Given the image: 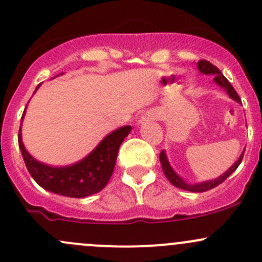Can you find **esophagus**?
<instances>
[{
	"label": "esophagus",
	"instance_id": "34e87169",
	"mask_svg": "<svg viewBox=\"0 0 262 262\" xmlns=\"http://www.w3.org/2000/svg\"><path fill=\"white\" fill-rule=\"evenodd\" d=\"M149 119H152V118H150V116L149 115H144V116H142V120H141V123H144V121H148V120H149Z\"/></svg>",
	"mask_w": 262,
	"mask_h": 262
}]
</instances>
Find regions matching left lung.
Returning a JSON list of instances; mask_svg holds the SVG:
<instances>
[{
	"label": "left lung",
	"instance_id": "obj_1",
	"mask_svg": "<svg viewBox=\"0 0 262 262\" xmlns=\"http://www.w3.org/2000/svg\"><path fill=\"white\" fill-rule=\"evenodd\" d=\"M198 68H199L200 72L204 73V75H214V81H215V83L219 84L222 89L226 90L227 94H228L232 99L236 100L237 102H241V99H239V96H238V94L236 92V90L233 89V86L231 84V82L224 77L223 73L219 71V68H216L215 66L212 64V63L208 62V60H205V59H200L199 62H198ZM244 153L245 152H242V155L239 156L238 161H237V162L234 163V165L232 166L228 171H226L223 175L219 176V178H216L215 180L200 182V184H194V185L185 182L180 178V176H179L178 173L172 170V167H171L170 163H168L167 157H166L165 150H162V152L160 153V161H161V165H162L163 173H165V176L167 178V180L170 181L173 186L179 187V189H182V190H187V191L204 192V191H208V190H210V189H214V187L218 186V185H221L222 182L226 180L229 175H232V173L237 170V167L239 166V163H241L242 158H244Z\"/></svg>",
	"mask_w": 262,
	"mask_h": 262
}]
</instances>
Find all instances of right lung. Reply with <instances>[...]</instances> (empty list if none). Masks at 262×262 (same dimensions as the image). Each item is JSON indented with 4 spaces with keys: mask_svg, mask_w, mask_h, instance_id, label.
Here are the masks:
<instances>
[{
    "mask_svg": "<svg viewBox=\"0 0 262 262\" xmlns=\"http://www.w3.org/2000/svg\"><path fill=\"white\" fill-rule=\"evenodd\" d=\"M130 130V125L116 129L105 137L86 158L67 167H50L31 157L21 141V126L18 147L31 178L43 189L63 196L84 198L101 191L106 186L114 171L119 147Z\"/></svg>",
    "mask_w": 262,
    "mask_h": 262,
    "instance_id": "right-lung-1",
    "label": "right lung"
}]
</instances>
